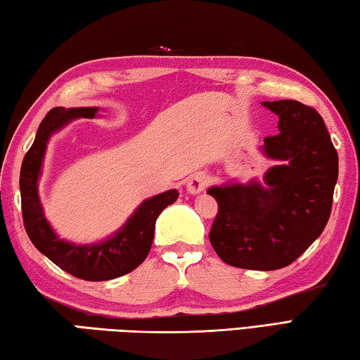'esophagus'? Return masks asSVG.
<instances>
[{
  "mask_svg": "<svg viewBox=\"0 0 360 360\" xmlns=\"http://www.w3.org/2000/svg\"><path fill=\"white\" fill-rule=\"evenodd\" d=\"M207 185H208V177H207V174H203V172H195V174H193V175H191V177H189L186 188H188V193H191V194H199V193H202V191H203V189L207 188Z\"/></svg>",
  "mask_w": 360,
  "mask_h": 360,
  "instance_id": "1",
  "label": "esophagus"
}]
</instances>
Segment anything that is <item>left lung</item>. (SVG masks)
<instances>
[{
  "label": "left lung",
  "mask_w": 360,
  "mask_h": 360,
  "mask_svg": "<svg viewBox=\"0 0 360 360\" xmlns=\"http://www.w3.org/2000/svg\"><path fill=\"white\" fill-rule=\"evenodd\" d=\"M279 116V133L263 150L283 165L271 167L268 189L257 183L210 188L218 213L208 238L230 266L273 271L306 252L329 221L338 155L315 108L296 100L263 101Z\"/></svg>",
  "instance_id": "1"
}]
</instances>
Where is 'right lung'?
Returning <instances> with one entry per match:
<instances>
[{
	"label": "right lung",
	"mask_w": 360,
	"mask_h": 360,
	"mask_svg": "<svg viewBox=\"0 0 360 360\" xmlns=\"http://www.w3.org/2000/svg\"><path fill=\"white\" fill-rule=\"evenodd\" d=\"M97 111V108H70V110L53 108L40 122L36 139L26 152L20 169L23 226L30 240L40 252L65 273L92 282L110 281L136 269L150 252L155 222L160 213L179 198L177 189H169L146 200L128 219L127 226L105 243L77 246L59 240L54 235L50 224L45 219L37 195V179L42 167L46 142L50 134L59 130L67 122L77 117L92 119L96 117Z\"/></svg>",
	"instance_id": "add662e5"
}]
</instances>
